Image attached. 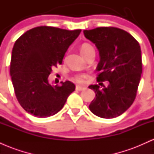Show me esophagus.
<instances>
[{
    "mask_svg": "<svg viewBox=\"0 0 154 154\" xmlns=\"http://www.w3.org/2000/svg\"><path fill=\"white\" fill-rule=\"evenodd\" d=\"M85 89H86V88L81 87V86H76V91H85Z\"/></svg>",
    "mask_w": 154,
    "mask_h": 154,
    "instance_id": "obj_1",
    "label": "esophagus"
}]
</instances>
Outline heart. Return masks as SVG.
<instances>
[{"instance_id": "b5f03b06", "label": "heart", "mask_w": 154, "mask_h": 154, "mask_svg": "<svg viewBox=\"0 0 154 154\" xmlns=\"http://www.w3.org/2000/svg\"><path fill=\"white\" fill-rule=\"evenodd\" d=\"M91 48L93 47H92L91 45H89V44H83L82 47H81V52H82V54H85V53L87 52V51L89 50L90 48ZM87 77L88 75H86V74H79V75H76L75 76H74L72 79H73L75 82L79 83V84H84V83L85 82V79L87 78Z\"/></svg>"}]
</instances>
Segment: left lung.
Wrapping results in <instances>:
<instances>
[{
    "label": "left lung",
    "instance_id": "1",
    "mask_svg": "<svg viewBox=\"0 0 154 154\" xmlns=\"http://www.w3.org/2000/svg\"><path fill=\"white\" fill-rule=\"evenodd\" d=\"M83 32L99 51L97 81L109 82L102 88L98 85L88 87L95 93L90 110L101 118L117 117L135 99L142 74L140 46L130 33L113 26L97 27Z\"/></svg>",
    "mask_w": 154,
    "mask_h": 154
}]
</instances>
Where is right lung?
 I'll return each mask as SVG.
<instances>
[{"label":"right lung","mask_w":154,"mask_h":154,"mask_svg":"<svg viewBox=\"0 0 154 154\" xmlns=\"http://www.w3.org/2000/svg\"><path fill=\"white\" fill-rule=\"evenodd\" d=\"M80 32L41 26L26 31L15 42L10 75L16 97L26 112L41 118L54 115L75 91L70 81L52 86L48 76L54 67L62 63L65 53Z\"/></svg>","instance_id":"obj_1"}]
</instances>
